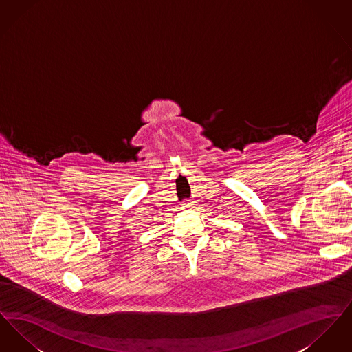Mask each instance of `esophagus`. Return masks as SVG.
<instances>
[{"label":"esophagus","instance_id":"1","mask_svg":"<svg viewBox=\"0 0 352 352\" xmlns=\"http://www.w3.org/2000/svg\"><path fill=\"white\" fill-rule=\"evenodd\" d=\"M190 206H191V203H188V201H184V208H190Z\"/></svg>","mask_w":352,"mask_h":352}]
</instances>
